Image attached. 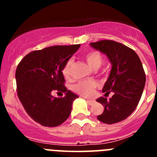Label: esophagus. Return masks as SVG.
Segmentation results:
<instances>
[{
    "label": "esophagus",
    "instance_id": "esophagus-1",
    "mask_svg": "<svg viewBox=\"0 0 157 157\" xmlns=\"http://www.w3.org/2000/svg\"><path fill=\"white\" fill-rule=\"evenodd\" d=\"M86 101H87V103H88L90 105H94V103H95V101H94V100H89V99H87Z\"/></svg>",
    "mask_w": 157,
    "mask_h": 157
}]
</instances>
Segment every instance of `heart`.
<instances>
[{
    "label": "heart",
    "mask_w": 157,
    "mask_h": 157,
    "mask_svg": "<svg viewBox=\"0 0 157 157\" xmlns=\"http://www.w3.org/2000/svg\"><path fill=\"white\" fill-rule=\"evenodd\" d=\"M86 61L88 65L94 70H98L101 67L103 63V57L101 54L97 51H90L84 55ZM72 60L69 59L68 61L65 63L63 67L62 73L65 78H69L71 76V70ZM97 84L95 82L88 80V81H82L78 82L73 86V90L77 94H80L84 97H91L94 94Z\"/></svg>",
    "instance_id": "obj_1"
}]
</instances>
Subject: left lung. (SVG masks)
<instances>
[{"mask_svg":"<svg viewBox=\"0 0 157 157\" xmlns=\"http://www.w3.org/2000/svg\"><path fill=\"white\" fill-rule=\"evenodd\" d=\"M92 48L105 54L112 64L109 78L102 92L108 97H101L97 101L105 107L98 116L102 123L113 124L126 120L138 106L145 84V74L141 59L135 52L121 43L102 40L90 44Z\"/></svg>","mask_w":157,"mask_h":157,"instance_id":"left-lung-1","label":"left lung"}]
</instances>
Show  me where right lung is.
Here are the masks:
<instances>
[{
    "label": "right lung",
    "instance_id": "right-lung-1",
    "mask_svg": "<svg viewBox=\"0 0 157 157\" xmlns=\"http://www.w3.org/2000/svg\"><path fill=\"white\" fill-rule=\"evenodd\" d=\"M80 45H56L30 52L16 71L17 94L23 108L35 122L45 127H57L69 117L77 94L64 86L63 67ZM65 93L55 98L52 91Z\"/></svg>",
    "mask_w": 157,
    "mask_h": 157
}]
</instances>
